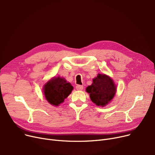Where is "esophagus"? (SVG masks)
Here are the masks:
<instances>
[{
  "instance_id": "esophagus-1",
  "label": "esophagus",
  "mask_w": 155,
  "mask_h": 155,
  "mask_svg": "<svg viewBox=\"0 0 155 155\" xmlns=\"http://www.w3.org/2000/svg\"><path fill=\"white\" fill-rule=\"evenodd\" d=\"M84 88V87L82 85H78L76 86V89L78 91H82Z\"/></svg>"
}]
</instances>
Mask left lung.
Listing matches in <instances>:
<instances>
[{
    "label": "left lung",
    "instance_id": "left-lung-1",
    "mask_svg": "<svg viewBox=\"0 0 155 155\" xmlns=\"http://www.w3.org/2000/svg\"><path fill=\"white\" fill-rule=\"evenodd\" d=\"M91 101L97 105L104 107L114 98L116 93V85L113 80L105 74L99 73L93 79V83L86 88Z\"/></svg>",
    "mask_w": 155,
    "mask_h": 155
}]
</instances>
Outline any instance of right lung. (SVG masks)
Returning <instances> with one entry per match:
<instances>
[{"label":"right lung","mask_w":155,"mask_h":155,"mask_svg":"<svg viewBox=\"0 0 155 155\" xmlns=\"http://www.w3.org/2000/svg\"><path fill=\"white\" fill-rule=\"evenodd\" d=\"M73 89L70 83L60 77H53L44 85L43 92L47 101L54 106L64 102Z\"/></svg>","instance_id":"1"}]
</instances>
